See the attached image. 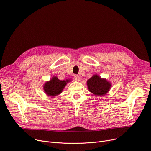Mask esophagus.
Returning <instances> with one entry per match:
<instances>
[{
  "label": "esophagus",
  "instance_id": "34e87169",
  "mask_svg": "<svg viewBox=\"0 0 151 151\" xmlns=\"http://www.w3.org/2000/svg\"><path fill=\"white\" fill-rule=\"evenodd\" d=\"M74 78H75V80L76 81H80V80H81V78H80V76H79V75H75L74 76Z\"/></svg>",
  "mask_w": 151,
  "mask_h": 151
}]
</instances>
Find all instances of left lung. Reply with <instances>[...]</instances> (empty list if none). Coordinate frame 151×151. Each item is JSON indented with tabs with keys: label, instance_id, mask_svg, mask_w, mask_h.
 I'll use <instances>...</instances> for the list:
<instances>
[{
	"label": "left lung",
	"instance_id": "left-lung-1",
	"mask_svg": "<svg viewBox=\"0 0 151 151\" xmlns=\"http://www.w3.org/2000/svg\"><path fill=\"white\" fill-rule=\"evenodd\" d=\"M89 91L97 96H104L109 91L111 83L98 75H94L87 81Z\"/></svg>",
	"mask_w": 151,
	"mask_h": 151
}]
</instances>
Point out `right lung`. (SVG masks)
I'll return each mask as SVG.
<instances>
[{"mask_svg": "<svg viewBox=\"0 0 151 151\" xmlns=\"http://www.w3.org/2000/svg\"><path fill=\"white\" fill-rule=\"evenodd\" d=\"M70 81V79L66 80H59L57 76H53L51 80L46 82L43 86L45 92L48 96L54 97L62 93L67 83Z\"/></svg>", "mask_w": 151, "mask_h": 151, "instance_id": "obj_1", "label": "right lung"}]
</instances>
